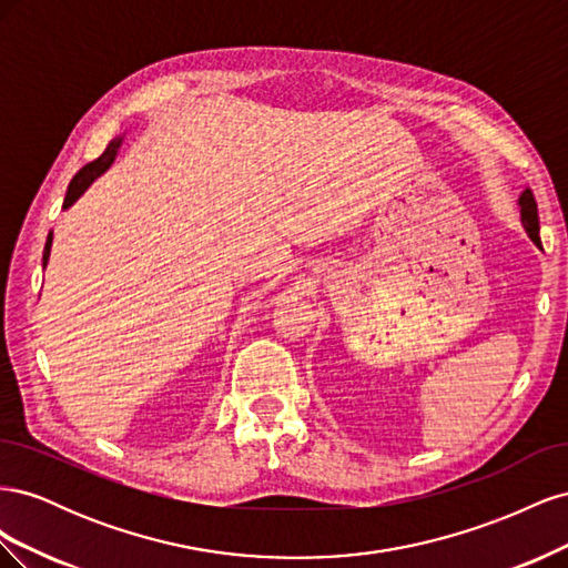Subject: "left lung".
Here are the masks:
<instances>
[{
    "instance_id": "8db88e82",
    "label": "left lung",
    "mask_w": 568,
    "mask_h": 568,
    "mask_svg": "<svg viewBox=\"0 0 568 568\" xmlns=\"http://www.w3.org/2000/svg\"><path fill=\"white\" fill-rule=\"evenodd\" d=\"M519 209H521V222L524 227L528 232V236L532 239V242L540 244V236H538V205H536V199H532L530 189H526V192L519 196Z\"/></svg>"
}]
</instances>
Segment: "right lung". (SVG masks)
<instances>
[{"mask_svg":"<svg viewBox=\"0 0 568 568\" xmlns=\"http://www.w3.org/2000/svg\"><path fill=\"white\" fill-rule=\"evenodd\" d=\"M120 144H123V136H115V140L106 146V151L101 153V156H99L97 161H92V163L84 165L82 170H78V175L71 180V184H68V192H65V199H63V211L71 209V205H73L84 192H88V186H90L99 175L106 173V170L111 168V163H113L115 156H118ZM51 242H54V236H51V232H49L47 244H44V255H42V267H47V263H49Z\"/></svg>","mask_w":568,"mask_h":568,"instance_id":"right-lung-1","label":"right lung"}]
</instances>
